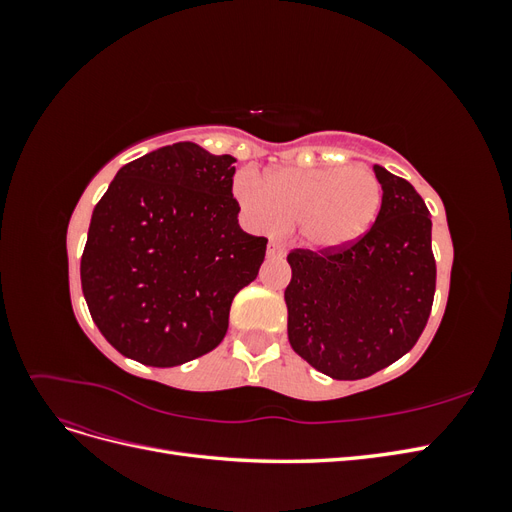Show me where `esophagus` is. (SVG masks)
Segmentation results:
<instances>
[{
  "label": "esophagus",
  "mask_w": 512,
  "mask_h": 512,
  "mask_svg": "<svg viewBox=\"0 0 512 512\" xmlns=\"http://www.w3.org/2000/svg\"><path fill=\"white\" fill-rule=\"evenodd\" d=\"M267 254H269L271 258H282V256H286V250H284L282 243L271 241V243L267 245Z\"/></svg>",
  "instance_id": "34e87169"
}]
</instances>
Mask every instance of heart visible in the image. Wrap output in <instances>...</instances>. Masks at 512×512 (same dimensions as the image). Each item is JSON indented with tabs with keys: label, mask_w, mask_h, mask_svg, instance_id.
<instances>
[{
	"label": "heart",
	"mask_w": 512,
	"mask_h": 512,
	"mask_svg": "<svg viewBox=\"0 0 512 512\" xmlns=\"http://www.w3.org/2000/svg\"><path fill=\"white\" fill-rule=\"evenodd\" d=\"M247 224L260 232H282L294 222L312 250H339L359 241L376 222L382 183L365 166L277 168L262 179L241 170L232 183Z\"/></svg>",
	"instance_id": "1"
}]
</instances>
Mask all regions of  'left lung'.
I'll use <instances>...</instances> for the list:
<instances>
[{
  "mask_svg": "<svg viewBox=\"0 0 512 512\" xmlns=\"http://www.w3.org/2000/svg\"><path fill=\"white\" fill-rule=\"evenodd\" d=\"M378 218L339 250H292L284 292L288 339L301 359L335 380L389 367L421 337L436 292L431 218L412 185L382 166Z\"/></svg>",
  "mask_w": 512,
  "mask_h": 512,
  "instance_id": "obj_1",
  "label": "left lung"
}]
</instances>
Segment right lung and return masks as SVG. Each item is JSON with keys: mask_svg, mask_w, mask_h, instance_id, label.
Here are the masks:
<instances>
[{"mask_svg": "<svg viewBox=\"0 0 512 512\" xmlns=\"http://www.w3.org/2000/svg\"><path fill=\"white\" fill-rule=\"evenodd\" d=\"M237 160L196 143L147 153L115 175L91 215L81 284L96 327L128 359L175 367L218 348L235 294L267 239L239 226Z\"/></svg>", "mask_w": 512, "mask_h": 512, "instance_id": "right-lung-1", "label": "right lung"}]
</instances>
